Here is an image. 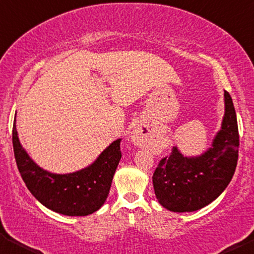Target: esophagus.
<instances>
[{
  "label": "esophagus",
  "mask_w": 254,
  "mask_h": 254,
  "mask_svg": "<svg viewBox=\"0 0 254 254\" xmlns=\"http://www.w3.org/2000/svg\"><path fill=\"white\" fill-rule=\"evenodd\" d=\"M142 128L141 127H135L133 132H132V140H133L135 145L138 146H145L147 145V138H148L149 132H145V134L143 133Z\"/></svg>",
  "instance_id": "1"
}]
</instances>
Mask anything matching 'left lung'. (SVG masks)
Here are the masks:
<instances>
[{
	"label": "left lung",
	"instance_id": "obj_1",
	"mask_svg": "<svg viewBox=\"0 0 254 254\" xmlns=\"http://www.w3.org/2000/svg\"><path fill=\"white\" fill-rule=\"evenodd\" d=\"M238 146L236 112L225 91V116L211 148L199 156L186 157L173 147L171 155L158 163L153 185L161 205L173 212H192L213 202L234 176Z\"/></svg>",
	"mask_w": 254,
	"mask_h": 254
}]
</instances>
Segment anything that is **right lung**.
<instances>
[{"instance_id":"right-lung-1","label":"right lung","mask_w":254,"mask_h":254,"mask_svg":"<svg viewBox=\"0 0 254 254\" xmlns=\"http://www.w3.org/2000/svg\"><path fill=\"white\" fill-rule=\"evenodd\" d=\"M12 143L18 170L28 190L48 209L65 215H88L103 206L122 157L121 139H117L88 168L68 175H56L41 169L22 148L16 119Z\"/></svg>"}]
</instances>
